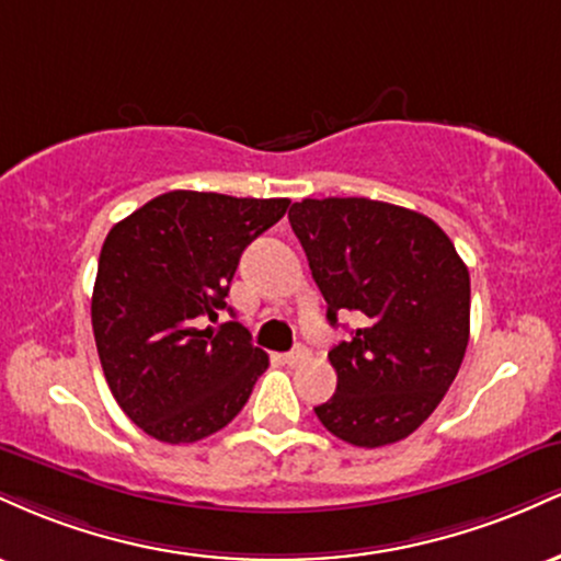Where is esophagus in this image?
<instances>
[{
  "instance_id": "34e87169",
  "label": "esophagus",
  "mask_w": 561,
  "mask_h": 561,
  "mask_svg": "<svg viewBox=\"0 0 561 561\" xmlns=\"http://www.w3.org/2000/svg\"><path fill=\"white\" fill-rule=\"evenodd\" d=\"M302 362H308V347L298 345V347H295V351L285 353V364H289V366H298V364H302Z\"/></svg>"
}]
</instances>
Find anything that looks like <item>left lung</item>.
Returning <instances> with one entry per match:
<instances>
[{
    "instance_id": "left-lung-1",
    "label": "left lung",
    "mask_w": 561,
    "mask_h": 561,
    "mask_svg": "<svg viewBox=\"0 0 561 561\" xmlns=\"http://www.w3.org/2000/svg\"><path fill=\"white\" fill-rule=\"evenodd\" d=\"M289 227L306 250L327 319L362 327L330 351L337 390L317 405L340 440L379 448L427 420L469 343V272L433 218L366 197L302 199Z\"/></svg>"
}]
</instances>
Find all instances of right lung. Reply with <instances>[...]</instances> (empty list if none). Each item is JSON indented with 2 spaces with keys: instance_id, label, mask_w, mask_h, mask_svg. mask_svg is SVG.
Returning <instances> with one entry per match:
<instances>
[{
  "instance_id": "add662e5",
  "label": "right lung",
  "mask_w": 561,
  "mask_h": 561,
  "mask_svg": "<svg viewBox=\"0 0 561 561\" xmlns=\"http://www.w3.org/2000/svg\"><path fill=\"white\" fill-rule=\"evenodd\" d=\"M287 205L173 190L105 237L92 293L96 353L115 401L156 440L179 446L227 427L268 369L240 321L203 324L227 308L242 250Z\"/></svg>"
}]
</instances>
